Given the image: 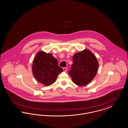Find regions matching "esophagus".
<instances>
[{"label":"esophagus","mask_w":128,"mask_h":128,"mask_svg":"<svg viewBox=\"0 0 128 128\" xmlns=\"http://www.w3.org/2000/svg\"><path fill=\"white\" fill-rule=\"evenodd\" d=\"M63 70L64 71H66V70H67V68H63Z\"/></svg>","instance_id":"34e87169"}]
</instances>
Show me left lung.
I'll list each match as a JSON object with an SVG mask.
<instances>
[{
	"mask_svg": "<svg viewBox=\"0 0 128 128\" xmlns=\"http://www.w3.org/2000/svg\"><path fill=\"white\" fill-rule=\"evenodd\" d=\"M73 64L68 73L73 82L80 86H86L94 79L97 73L99 63L96 56L88 50L73 56Z\"/></svg>",
	"mask_w": 128,
	"mask_h": 128,
	"instance_id": "8db88e82",
	"label": "left lung"
}]
</instances>
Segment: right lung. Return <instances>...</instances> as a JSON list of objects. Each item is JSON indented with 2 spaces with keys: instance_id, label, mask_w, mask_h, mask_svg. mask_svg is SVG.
Listing matches in <instances>:
<instances>
[{
  "instance_id": "right-lung-1",
  "label": "right lung",
  "mask_w": 128,
  "mask_h": 128,
  "mask_svg": "<svg viewBox=\"0 0 128 128\" xmlns=\"http://www.w3.org/2000/svg\"><path fill=\"white\" fill-rule=\"evenodd\" d=\"M32 71L39 83L48 86L55 82L58 75L63 70L58 66V60L52 54L39 52L34 60Z\"/></svg>"
}]
</instances>
